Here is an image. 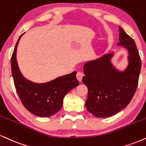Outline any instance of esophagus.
Here are the masks:
<instances>
[{
  "label": "esophagus",
  "mask_w": 146,
  "mask_h": 146,
  "mask_svg": "<svg viewBox=\"0 0 146 146\" xmlns=\"http://www.w3.org/2000/svg\"><path fill=\"white\" fill-rule=\"evenodd\" d=\"M83 76H84L83 73H81V72H78L76 75L77 79L79 80V82H82V78H83Z\"/></svg>",
  "instance_id": "obj_1"
}]
</instances>
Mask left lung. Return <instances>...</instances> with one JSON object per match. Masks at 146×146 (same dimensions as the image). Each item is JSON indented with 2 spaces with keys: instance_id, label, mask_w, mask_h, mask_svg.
I'll use <instances>...</instances> for the list:
<instances>
[{
  "instance_id": "8db88e82",
  "label": "left lung",
  "mask_w": 146,
  "mask_h": 146,
  "mask_svg": "<svg viewBox=\"0 0 146 146\" xmlns=\"http://www.w3.org/2000/svg\"><path fill=\"white\" fill-rule=\"evenodd\" d=\"M117 45L129 52L128 66L121 71L111 62L113 53L104 54L99 58L86 62L82 82L88 88L86 107L97 117H108L127 106L138 85L141 61L134 40L119 26Z\"/></svg>"
}]
</instances>
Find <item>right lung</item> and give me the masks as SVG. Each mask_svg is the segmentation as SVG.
Wrapping results in <instances>:
<instances>
[{"label": "right lung", "mask_w": 146, "mask_h": 146, "mask_svg": "<svg viewBox=\"0 0 146 146\" xmlns=\"http://www.w3.org/2000/svg\"><path fill=\"white\" fill-rule=\"evenodd\" d=\"M15 45L11 59V73L17 93L26 110L36 116L47 117L54 115L62 108L63 99L68 92L79 85L76 71L58 77L50 82L37 84L23 76L16 59Z\"/></svg>", "instance_id": "add662e5"}]
</instances>
